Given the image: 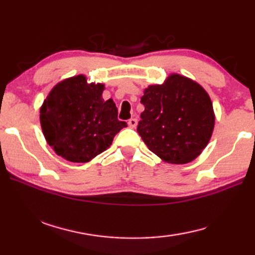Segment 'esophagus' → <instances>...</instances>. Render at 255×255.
<instances>
[{"label":"esophagus","instance_id":"34e87169","mask_svg":"<svg viewBox=\"0 0 255 255\" xmlns=\"http://www.w3.org/2000/svg\"><path fill=\"white\" fill-rule=\"evenodd\" d=\"M137 123H138V122H137L136 118H131V119H129L128 125H129V127H130V128H136Z\"/></svg>","mask_w":255,"mask_h":255}]
</instances>
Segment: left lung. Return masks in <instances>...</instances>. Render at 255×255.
Here are the masks:
<instances>
[{
  "label": "left lung",
  "mask_w": 255,
  "mask_h": 255,
  "mask_svg": "<svg viewBox=\"0 0 255 255\" xmlns=\"http://www.w3.org/2000/svg\"><path fill=\"white\" fill-rule=\"evenodd\" d=\"M140 102L145 110L137 131L164 162L189 163L208 145L215 126L213 102L197 82L171 74L163 84L146 88Z\"/></svg>",
  "instance_id": "left-lung-1"
}]
</instances>
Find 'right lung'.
I'll use <instances>...</instances> for the list:
<instances>
[{
  "label": "right lung",
  "mask_w": 255,
  "mask_h": 255,
  "mask_svg": "<svg viewBox=\"0 0 255 255\" xmlns=\"http://www.w3.org/2000/svg\"><path fill=\"white\" fill-rule=\"evenodd\" d=\"M105 84L77 75L56 84L40 108V125L55 153L74 163L90 162L110 147L124 127L112 99L105 101Z\"/></svg>",
  "instance_id": "add662e5"
}]
</instances>
